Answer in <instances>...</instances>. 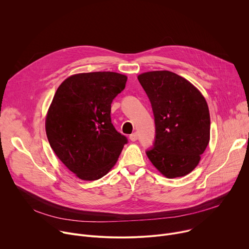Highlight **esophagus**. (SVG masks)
I'll list each match as a JSON object with an SVG mask.
<instances>
[{
  "label": "esophagus",
  "mask_w": 249,
  "mask_h": 249,
  "mask_svg": "<svg viewBox=\"0 0 249 249\" xmlns=\"http://www.w3.org/2000/svg\"><path fill=\"white\" fill-rule=\"evenodd\" d=\"M129 138H130V140H131L132 142H135V141L138 140V134H137V133H133V134L130 135Z\"/></svg>",
  "instance_id": "34e87169"
}]
</instances>
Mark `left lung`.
Here are the masks:
<instances>
[{
    "label": "left lung",
    "instance_id": "1",
    "mask_svg": "<svg viewBox=\"0 0 249 249\" xmlns=\"http://www.w3.org/2000/svg\"><path fill=\"white\" fill-rule=\"evenodd\" d=\"M155 117L153 147L146 151L152 163L167 178L191 172L210 141V113L201 92L169 71L141 74Z\"/></svg>",
    "mask_w": 249,
    "mask_h": 249
}]
</instances>
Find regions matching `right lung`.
<instances>
[{
    "label": "right lung",
    "mask_w": 249,
    "mask_h": 249,
    "mask_svg": "<svg viewBox=\"0 0 249 249\" xmlns=\"http://www.w3.org/2000/svg\"><path fill=\"white\" fill-rule=\"evenodd\" d=\"M127 77L114 72L74 75L58 88L46 135L60 160L79 178L96 180L116 163L128 139L111 122V103Z\"/></svg>",
    "instance_id": "add662e5"
}]
</instances>
